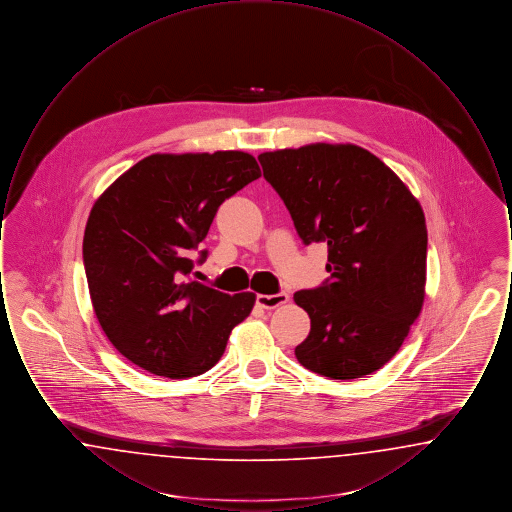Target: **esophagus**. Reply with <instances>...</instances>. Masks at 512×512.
I'll use <instances>...</instances> for the list:
<instances>
[{
  "label": "esophagus",
  "instance_id": "esophagus-1",
  "mask_svg": "<svg viewBox=\"0 0 512 512\" xmlns=\"http://www.w3.org/2000/svg\"><path fill=\"white\" fill-rule=\"evenodd\" d=\"M288 293H274V295H265V293H259L257 295V305L263 307V309H276L284 303H288Z\"/></svg>",
  "mask_w": 512,
  "mask_h": 512
}]
</instances>
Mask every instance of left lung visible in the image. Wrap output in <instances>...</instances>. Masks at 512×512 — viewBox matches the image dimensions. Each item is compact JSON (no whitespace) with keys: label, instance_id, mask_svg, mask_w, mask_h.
I'll return each mask as SVG.
<instances>
[{"label":"left lung","instance_id":"1","mask_svg":"<svg viewBox=\"0 0 512 512\" xmlns=\"http://www.w3.org/2000/svg\"><path fill=\"white\" fill-rule=\"evenodd\" d=\"M303 244L326 242L330 278L295 292L311 332L301 365L353 380L391 361L426 295V220L418 199L376 155L353 144H309L259 155Z\"/></svg>","mask_w":512,"mask_h":512}]
</instances>
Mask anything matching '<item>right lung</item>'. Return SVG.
Segmentation results:
<instances>
[{
  "mask_svg": "<svg viewBox=\"0 0 512 512\" xmlns=\"http://www.w3.org/2000/svg\"><path fill=\"white\" fill-rule=\"evenodd\" d=\"M259 176L244 151L153 153L99 195L82 244L88 290L101 330L130 363L171 380L219 363L255 293L186 280L190 251L220 203Z\"/></svg>",
  "mask_w": 512,
  "mask_h": 512,
  "instance_id": "right-lung-1",
  "label": "right lung"
}]
</instances>
